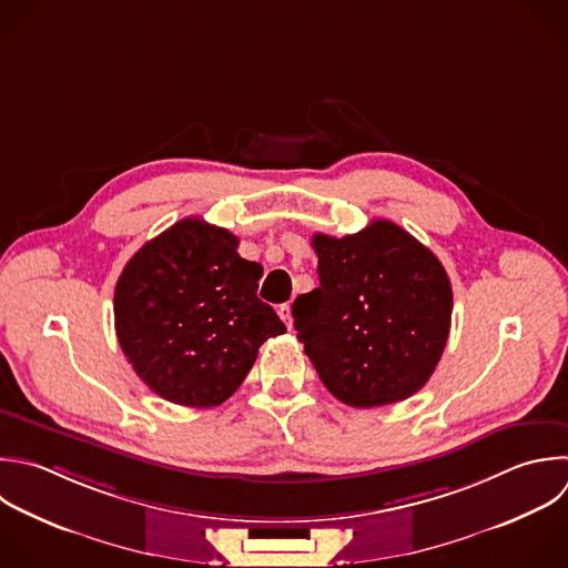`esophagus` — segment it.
<instances>
[{"label": "esophagus", "instance_id": "34e87169", "mask_svg": "<svg viewBox=\"0 0 568 568\" xmlns=\"http://www.w3.org/2000/svg\"><path fill=\"white\" fill-rule=\"evenodd\" d=\"M277 313H280V317H282V322L291 328L293 326V317H291V304H282L280 308H277Z\"/></svg>", "mask_w": 568, "mask_h": 568}]
</instances>
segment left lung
Here are the masks:
<instances>
[{
	"label": "left lung",
	"mask_w": 568,
	"mask_h": 568,
	"mask_svg": "<svg viewBox=\"0 0 568 568\" xmlns=\"http://www.w3.org/2000/svg\"><path fill=\"white\" fill-rule=\"evenodd\" d=\"M320 286L293 302L297 339L324 386L373 408L417 393L450 331L453 291L439 260L388 220L344 237L313 235Z\"/></svg>",
	"instance_id": "1"
}]
</instances>
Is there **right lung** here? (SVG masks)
Here are the masks:
<instances>
[{"mask_svg":"<svg viewBox=\"0 0 568 568\" xmlns=\"http://www.w3.org/2000/svg\"><path fill=\"white\" fill-rule=\"evenodd\" d=\"M240 240L186 217L146 242L115 286V331L140 379L160 397L206 408L231 397L260 346L286 333L257 297L264 268Z\"/></svg>","mask_w":568,"mask_h":568,"instance_id":"1","label":"right lung"}]
</instances>
